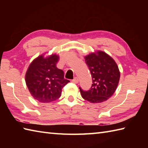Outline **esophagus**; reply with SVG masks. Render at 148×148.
<instances>
[{
    "mask_svg": "<svg viewBox=\"0 0 148 148\" xmlns=\"http://www.w3.org/2000/svg\"><path fill=\"white\" fill-rule=\"evenodd\" d=\"M72 82H73L74 83H78V82H79V79H78L77 77H75L74 79H72Z\"/></svg>",
    "mask_w": 148,
    "mask_h": 148,
    "instance_id": "34e87169",
    "label": "esophagus"
}]
</instances>
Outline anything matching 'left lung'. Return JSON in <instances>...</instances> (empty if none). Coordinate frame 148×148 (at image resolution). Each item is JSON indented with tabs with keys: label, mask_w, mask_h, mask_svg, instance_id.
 Here are the masks:
<instances>
[{
	"label": "left lung",
	"mask_w": 148,
	"mask_h": 148,
	"mask_svg": "<svg viewBox=\"0 0 148 148\" xmlns=\"http://www.w3.org/2000/svg\"><path fill=\"white\" fill-rule=\"evenodd\" d=\"M92 77L90 89L84 91L79 87L82 97L92 103H101L111 97L118 85L120 72L111 56L102 51L90 53L84 57Z\"/></svg>",
	"instance_id": "left-lung-1"
}]
</instances>
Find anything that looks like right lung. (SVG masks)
I'll use <instances>...</instances> for the list:
<instances>
[{"mask_svg": "<svg viewBox=\"0 0 148 148\" xmlns=\"http://www.w3.org/2000/svg\"><path fill=\"white\" fill-rule=\"evenodd\" d=\"M59 56L55 54L45 58L40 55L30 64L25 74L28 89L34 99L49 103L61 96L62 88L70 81L64 79V72L56 67Z\"/></svg>", "mask_w": 148, "mask_h": 148, "instance_id": "add662e5", "label": "right lung"}]
</instances>
